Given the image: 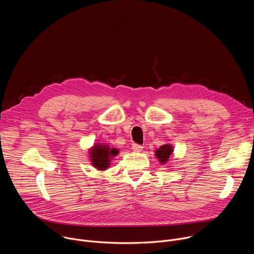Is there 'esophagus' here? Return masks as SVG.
Here are the masks:
<instances>
[{
  "label": "esophagus",
  "mask_w": 254,
  "mask_h": 254,
  "mask_svg": "<svg viewBox=\"0 0 254 254\" xmlns=\"http://www.w3.org/2000/svg\"><path fill=\"white\" fill-rule=\"evenodd\" d=\"M131 149H132V151H133V152H135V153H139V152H141V151H142V146H140V144H138V143H132Z\"/></svg>",
  "instance_id": "34e87169"
}]
</instances>
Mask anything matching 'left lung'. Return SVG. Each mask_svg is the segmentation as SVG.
Returning a JSON list of instances; mask_svg holds the SVG:
<instances>
[{
    "instance_id": "left-lung-1",
    "label": "left lung",
    "mask_w": 254,
    "mask_h": 254,
    "mask_svg": "<svg viewBox=\"0 0 254 254\" xmlns=\"http://www.w3.org/2000/svg\"><path fill=\"white\" fill-rule=\"evenodd\" d=\"M156 157L159 159L161 164H166L168 163L172 153H173V148L171 144H163L161 146L156 152Z\"/></svg>"
}]
</instances>
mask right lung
<instances>
[{
    "mask_svg": "<svg viewBox=\"0 0 254 254\" xmlns=\"http://www.w3.org/2000/svg\"><path fill=\"white\" fill-rule=\"evenodd\" d=\"M119 154V150L111 149L107 144L96 143L89 152L91 164L98 170H106L113 157Z\"/></svg>",
    "mask_w": 254,
    "mask_h": 254,
    "instance_id": "1",
    "label": "right lung"
}]
</instances>
